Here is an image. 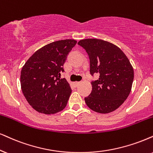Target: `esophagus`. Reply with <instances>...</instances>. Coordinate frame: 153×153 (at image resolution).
I'll return each instance as SVG.
<instances>
[{
  "label": "esophagus",
  "instance_id": "esophagus-1",
  "mask_svg": "<svg viewBox=\"0 0 153 153\" xmlns=\"http://www.w3.org/2000/svg\"><path fill=\"white\" fill-rule=\"evenodd\" d=\"M80 82H74V85L77 87V86L78 85H80Z\"/></svg>",
  "mask_w": 153,
  "mask_h": 153
}]
</instances>
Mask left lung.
<instances>
[{"label":"left lung","mask_w":153,"mask_h":153,"mask_svg":"<svg viewBox=\"0 0 153 153\" xmlns=\"http://www.w3.org/2000/svg\"><path fill=\"white\" fill-rule=\"evenodd\" d=\"M78 44L85 49L90 62V73H100L91 82L92 90L85 98L93 111L107 114L118 109L127 99L134 78L132 65L120 48L98 39H85Z\"/></svg>","instance_id":"8db88e82"}]
</instances>
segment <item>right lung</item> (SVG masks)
<instances>
[{
    "mask_svg": "<svg viewBox=\"0 0 153 153\" xmlns=\"http://www.w3.org/2000/svg\"><path fill=\"white\" fill-rule=\"evenodd\" d=\"M76 43L75 39H63L46 44L23 65L21 89L36 111L53 114L66 106L72 90L66 79L61 78V73L64 71L67 55Z\"/></svg>",
    "mask_w": 153,
    "mask_h": 153,
    "instance_id": "right-lung-1",
    "label": "right lung"
}]
</instances>
